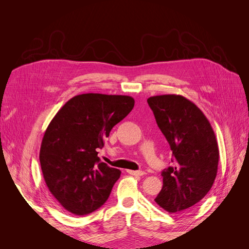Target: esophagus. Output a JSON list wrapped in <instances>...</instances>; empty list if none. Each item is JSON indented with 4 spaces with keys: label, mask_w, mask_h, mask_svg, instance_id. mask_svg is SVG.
I'll list each match as a JSON object with an SVG mask.
<instances>
[{
    "label": "esophagus",
    "mask_w": 249,
    "mask_h": 249,
    "mask_svg": "<svg viewBox=\"0 0 249 249\" xmlns=\"http://www.w3.org/2000/svg\"><path fill=\"white\" fill-rule=\"evenodd\" d=\"M127 173H130V175H132V176H137V177H141L143 175H145V172L142 170H127Z\"/></svg>",
    "instance_id": "1"
}]
</instances>
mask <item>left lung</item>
Segmentation results:
<instances>
[{
    "label": "left lung",
    "mask_w": 249,
    "mask_h": 249,
    "mask_svg": "<svg viewBox=\"0 0 249 249\" xmlns=\"http://www.w3.org/2000/svg\"><path fill=\"white\" fill-rule=\"evenodd\" d=\"M147 103L173 156L155 201L169 213L184 212L214 184L219 161L215 134L201 110L182 95L150 96Z\"/></svg>",
    "instance_id": "8db88e82"
}]
</instances>
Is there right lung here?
<instances>
[{"label":"right lung","mask_w":249,"mask_h":249,"mask_svg":"<svg viewBox=\"0 0 249 249\" xmlns=\"http://www.w3.org/2000/svg\"><path fill=\"white\" fill-rule=\"evenodd\" d=\"M134 104L127 95L79 94L52 119L41 142L40 166L50 192L69 212L87 215L107 201L120 170L102 162L97 150Z\"/></svg>","instance_id":"add662e5"}]
</instances>
